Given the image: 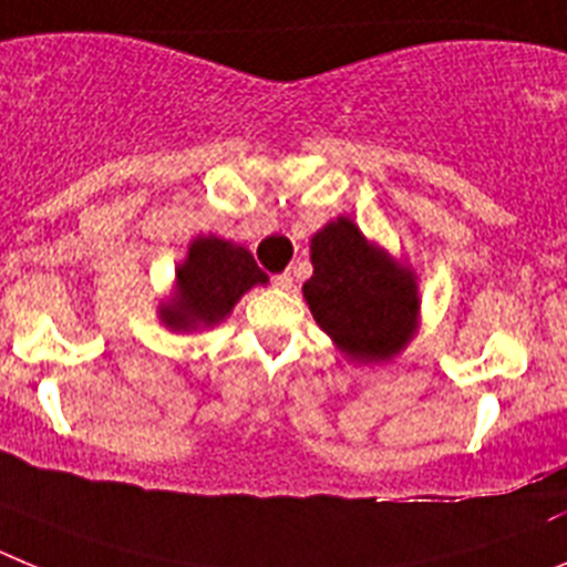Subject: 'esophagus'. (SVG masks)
Here are the masks:
<instances>
[{"label": "esophagus", "mask_w": 567, "mask_h": 567, "mask_svg": "<svg viewBox=\"0 0 567 567\" xmlns=\"http://www.w3.org/2000/svg\"><path fill=\"white\" fill-rule=\"evenodd\" d=\"M271 282H274V288H279V290H288L290 285H293V277H290V274L285 271V274H277V277H271Z\"/></svg>", "instance_id": "1"}]
</instances>
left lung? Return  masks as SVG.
Returning <instances> with one entry per match:
<instances>
[{
    "instance_id": "8db88e82",
    "label": "left lung",
    "mask_w": 567,
    "mask_h": 567,
    "mask_svg": "<svg viewBox=\"0 0 567 567\" xmlns=\"http://www.w3.org/2000/svg\"><path fill=\"white\" fill-rule=\"evenodd\" d=\"M310 262L313 277L302 290L319 328L350 359H392L415 324V277L370 246L347 217L316 234Z\"/></svg>"
}]
</instances>
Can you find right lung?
<instances>
[{
    "label": "right lung",
    "instance_id": "add662e5",
    "mask_svg": "<svg viewBox=\"0 0 567 567\" xmlns=\"http://www.w3.org/2000/svg\"><path fill=\"white\" fill-rule=\"evenodd\" d=\"M265 282L268 277L246 248L217 237H197L188 259L177 268V296L163 305L161 319L172 330L212 328L231 313L248 288Z\"/></svg>",
    "mask_w": 567,
    "mask_h": 567
}]
</instances>
